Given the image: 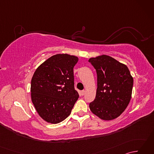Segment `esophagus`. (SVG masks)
<instances>
[{"instance_id":"esophagus-1","label":"esophagus","mask_w":154,"mask_h":154,"mask_svg":"<svg viewBox=\"0 0 154 154\" xmlns=\"http://www.w3.org/2000/svg\"><path fill=\"white\" fill-rule=\"evenodd\" d=\"M81 95H82V96H83L84 95V94H85V90H83L82 91H81Z\"/></svg>"}]
</instances>
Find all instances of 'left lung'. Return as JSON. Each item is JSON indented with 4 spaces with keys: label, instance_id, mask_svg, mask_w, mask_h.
<instances>
[{
    "label": "left lung",
    "instance_id": "1",
    "mask_svg": "<svg viewBox=\"0 0 154 154\" xmlns=\"http://www.w3.org/2000/svg\"><path fill=\"white\" fill-rule=\"evenodd\" d=\"M89 61L97 75L96 97L89 103L91 112L103 120L116 119L131 99L133 78L128 68L106 55L91 58Z\"/></svg>",
    "mask_w": 154,
    "mask_h": 154
}]
</instances>
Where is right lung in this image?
Masks as SVG:
<instances>
[{
  "mask_svg": "<svg viewBox=\"0 0 154 154\" xmlns=\"http://www.w3.org/2000/svg\"><path fill=\"white\" fill-rule=\"evenodd\" d=\"M78 60L73 55H54L40 65L32 77V103L39 115L48 122L64 120L79 97L75 89L73 74Z\"/></svg>",
  "mask_w": 154,
  "mask_h": 154,
  "instance_id": "obj_1",
  "label": "right lung"
}]
</instances>
